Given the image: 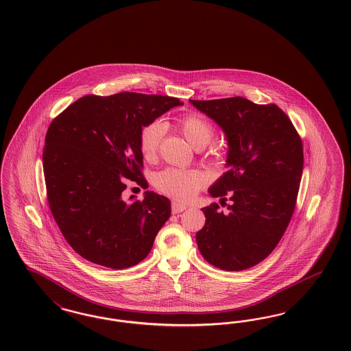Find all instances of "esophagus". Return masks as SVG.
Here are the masks:
<instances>
[{"instance_id":"esophagus-1","label":"esophagus","mask_w":351,"mask_h":351,"mask_svg":"<svg viewBox=\"0 0 351 351\" xmlns=\"http://www.w3.org/2000/svg\"><path fill=\"white\" fill-rule=\"evenodd\" d=\"M186 207H188V206L180 204V202H178V201H172V204H171V208H172V213H173V214L182 213L184 210H186Z\"/></svg>"}]
</instances>
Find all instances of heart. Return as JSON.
Returning a JSON list of instances; mask_svg holds the SVG:
<instances>
[{
	"mask_svg": "<svg viewBox=\"0 0 351 351\" xmlns=\"http://www.w3.org/2000/svg\"><path fill=\"white\" fill-rule=\"evenodd\" d=\"M175 125L197 150L205 147L214 134L213 124L195 112L182 115L175 121ZM163 133L165 127L160 121H152L140 131L138 147L146 160L157 158ZM154 184L162 193L180 201H189L205 186L207 179L202 172L195 169H166L158 172Z\"/></svg>",
	"mask_w": 351,
	"mask_h": 351,
	"instance_id": "b5f03b06",
	"label": "heart"
}]
</instances>
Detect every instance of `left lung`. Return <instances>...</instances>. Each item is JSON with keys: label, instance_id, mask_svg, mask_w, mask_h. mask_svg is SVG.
I'll return each mask as SVG.
<instances>
[{"label": "left lung", "instance_id": "obj_1", "mask_svg": "<svg viewBox=\"0 0 351 351\" xmlns=\"http://www.w3.org/2000/svg\"><path fill=\"white\" fill-rule=\"evenodd\" d=\"M191 104L218 123L228 140L230 169L208 193L221 198L204 207L206 223L195 241L206 261L226 271L258 265L274 252L288 228L303 171L302 140L275 104L242 97Z\"/></svg>", "mask_w": 351, "mask_h": 351}]
</instances>
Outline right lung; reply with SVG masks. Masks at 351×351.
<instances>
[{"mask_svg": "<svg viewBox=\"0 0 351 351\" xmlns=\"http://www.w3.org/2000/svg\"><path fill=\"white\" fill-rule=\"evenodd\" d=\"M179 105L175 97L134 92L88 95L50 123L43 152L49 207L66 241L86 261L124 269L150 253L171 202L145 192L143 201L128 204L121 193L130 180L147 184L140 131Z\"/></svg>", "mask_w": 351, "mask_h": 351, "instance_id": "1", "label": "right lung"}]
</instances>
